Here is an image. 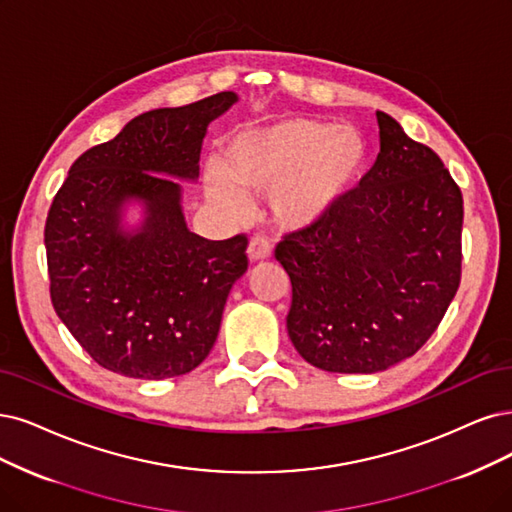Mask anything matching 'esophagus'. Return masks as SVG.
<instances>
[{
	"instance_id": "34e87169",
	"label": "esophagus",
	"mask_w": 512,
	"mask_h": 512,
	"mask_svg": "<svg viewBox=\"0 0 512 512\" xmlns=\"http://www.w3.org/2000/svg\"><path fill=\"white\" fill-rule=\"evenodd\" d=\"M246 253H249V259L253 263L255 261H263V259H268L272 255V244L268 242V238L253 236L251 242H249V249H246Z\"/></svg>"
}]
</instances>
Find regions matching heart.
<instances>
[{
    "label": "heart",
    "mask_w": 512,
    "mask_h": 512,
    "mask_svg": "<svg viewBox=\"0 0 512 512\" xmlns=\"http://www.w3.org/2000/svg\"><path fill=\"white\" fill-rule=\"evenodd\" d=\"M367 156V143L354 128L310 118L278 120L234 137L221 168H208L206 192L234 217L244 215L246 194L270 196L278 225L308 230L346 202Z\"/></svg>",
    "instance_id": "b5f03b06"
}]
</instances>
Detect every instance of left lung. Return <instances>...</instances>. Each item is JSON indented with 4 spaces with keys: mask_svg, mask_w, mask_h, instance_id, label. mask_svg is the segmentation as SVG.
<instances>
[{
    "mask_svg": "<svg viewBox=\"0 0 512 512\" xmlns=\"http://www.w3.org/2000/svg\"><path fill=\"white\" fill-rule=\"evenodd\" d=\"M380 154L356 192L282 236L295 350L333 373L384 371L418 352L462 278L464 200L434 151L377 111Z\"/></svg>",
    "mask_w": 512,
    "mask_h": 512,
    "instance_id": "obj_1",
    "label": "left lung"
}]
</instances>
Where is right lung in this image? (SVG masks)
I'll return each mask as SVG.
<instances>
[{
    "label": "right lung",
    "mask_w": 512,
    "mask_h": 512,
    "mask_svg": "<svg viewBox=\"0 0 512 512\" xmlns=\"http://www.w3.org/2000/svg\"><path fill=\"white\" fill-rule=\"evenodd\" d=\"M238 97L154 109L73 162L46 219L54 312L94 363L139 380L196 369L211 352L225 299L249 268L238 234L206 240L187 230L181 187L194 181L206 126ZM146 204L137 233L119 227L121 206Z\"/></svg>",
    "instance_id": "add662e5"
}]
</instances>
